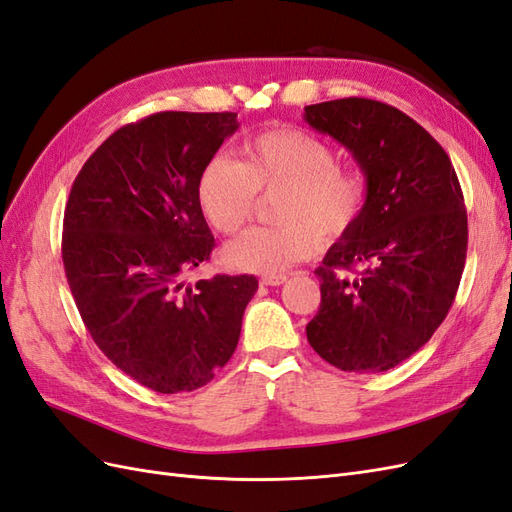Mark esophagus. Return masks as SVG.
<instances>
[{"instance_id": "obj_1", "label": "esophagus", "mask_w": 512, "mask_h": 512, "mask_svg": "<svg viewBox=\"0 0 512 512\" xmlns=\"http://www.w3.org/2000/svg\"><path fill=\"white\" fill-rule=\"evenodd\" d=\"M287 281L285 274H268V276H261V285H270V287H276V285H283Z\"/></svg>"}]
</instances>
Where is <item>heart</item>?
Segmentation results:
<instances>
[{
    "instance_id": "1",
    "label": "heart",
    "mask_w": 512,
    "mask_h": 512,
    "mask_svg": "<svg viewBox=\"0 0 512 512\" xmlns=\"http://www.w3.org/2000/svg\"><path fill=\"white\" fill-rule=\"evenodd\" d=\"M367 175L339 165L330 143L306 130L276 126L244 141L240 163L212 158L197 180V203L212 229L225 236L251 221L257 195H281L276 227H257L225 248L236 270L274 274L311 257L349 231L367 201Z\"/></svg>"
}]
</instances>
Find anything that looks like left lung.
Masks as SVG:
<instances>
[{
  "label": "left lung",
  "mask_w": 512,
  "mask_h": 512,
  "mask_svg": "<svg viewBox=\"0 0 512 512\" xmlns=\"http://www.w3.org/2000/svg\"><path fill=\"white\" fill-rule=\"evenodd\" d=\"M367 175L358 221L315 274L321 302L306 339L332 367L382 373L416 354L455 302L467 212L448 154L397 107L339 98L304 107Z\"/></svg>",
  "instance_id": "1"
}]
</instances>
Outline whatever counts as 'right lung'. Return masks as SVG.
Masks as SVG:
<instances>
[{
	"mask_svg": "<svg viewBox=\"0 0 512 512\" xmlns=\"http://www.w3.org/2000/svg\"><path fill=\"white\" fill-rule=\"evenodd\" d=\"M238 113L163 111L85 160L64 212L62 259L87 332L115 367L163 394L206 386L236 352L253 274L186 285L214 236L197 180Z\"/></svg>",
	"mask_w": 512,
	"mask_h": 512,
	"instance_id": "1",
	"label": "right lung"
}]
</instances>
